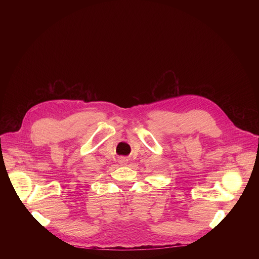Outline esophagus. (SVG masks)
<instances>
[{"label":"esophagus","instance_id":"obj_1","mask_svg":"<svg viewBox=\"0 0 259 259\" xmlns=\"http://www.w3.org/2000/svg\"><path fill=\"white\" fill-rule=\"evenodd\" d=\"M119 163H120L122 166H125V165H127L128 160H127L126 158H120V159H119Z\"/></svg>","mask_w":259,"mask_h":259}]
</instances>
